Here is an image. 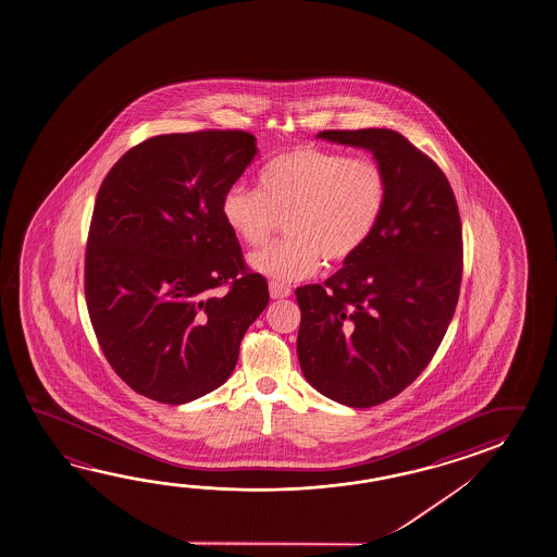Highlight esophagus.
<instances>
[{"instance_id":"esophagus-1","label":"esophagus","mask_w":557,"mask_h":557,"mask_svg":"<svg viewBox=\"0 0 557 557\" xmlns=\"http://www.w3.org/2000/svg\"><path fill=\"white\" fill-rule=\"evenodd\" d=\"M270 295H272L273 299H284V297L292 295V289H289V285L270 282Z\"/></svg>"}]
</instances>
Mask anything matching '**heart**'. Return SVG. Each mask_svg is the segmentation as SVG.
<instances>
[{
    "mask_svg": "<svg viewBox=\"0 0 557 557\" xmlns=\"http://www.w3.org/2000/svg\"><path fill=\"white\" fill-rule=\"evenodd\" d=\"M389 181L376 159L304 144L265 163L260 190H224L221 214L248 248H262L285 221L287 238L252 258L253 270L280 282L309 277L355 258L386 212Z\"/></svg>",
    "mask_w": 557,
    "mask_h": 557,
    "instance_id": "heart-1",
    "label": "heart"
}]
</instances>
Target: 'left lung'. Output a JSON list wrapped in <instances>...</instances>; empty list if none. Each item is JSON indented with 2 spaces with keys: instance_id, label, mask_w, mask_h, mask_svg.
I'll use <instances>...</instances> for the list:
<instances>
[{
  "instance_id": "1",
  "label": "left lung",
  "mask_w": 557,
  "mask_h": 557,
  "mask_svg": "<svg viewBox=\"0 0 557 557\" xmlns=\"http://www.w3.org/2000/svg\"><path fill=\"white\" fill-rule=\"evenodd\" d=\"M367 147L388 173L386 212L360 252L325 280L295 289L297 357L326 398L372 408L398 396L437 352L459 301L462 226L440 165L394 129H325Z\"/></svg>"
}]
</instances>
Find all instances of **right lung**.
Masks as SVG:
<instances>
[{
	"label": "right lung",
	"instance_id": "1",
	"mask_svg": "<svg viewBox=\"0 0 557 557\" xmlns=\"http://www.w3.org/2000/svg\"><path fill=\"white\" fill-rule=\"evenodd\" d=\"M253 156L242 129L149 137L96 195L86 307L106 360L146 398L177 406L219 388L270 301L221 214Z\"/></svg>",
	"mask_w": 557,
	"mask_h": 557
}]
</instances>
